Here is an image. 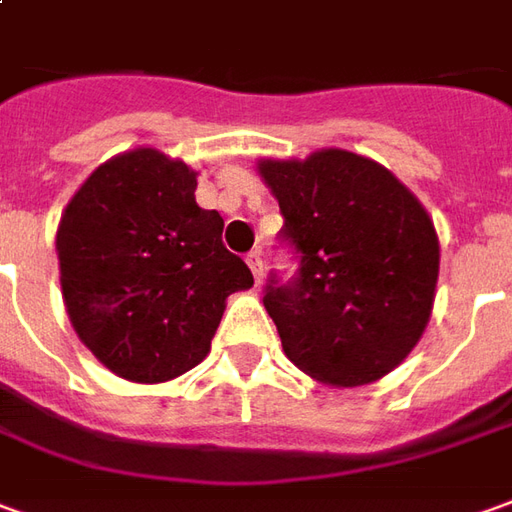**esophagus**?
I'll list each match as a JSON object with an SVG mask.
<instances>
[{"label": "esophagus", "mask_w": 512, "mask_h": 512, "mask_svg": "<svg viewBox=\"0 0 512 512\" xmlns=\"http://www.w3.org/2000/svg\"><path fill=\"white\" fill-rule=\"evenodd\" d=\"M248 267L250 273H253V278H256V284H262V276H264V262H262V250H253V253H248Z\"/></svg>", "instance_id": "esophagus-1"}]
</instances>
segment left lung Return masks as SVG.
Segmentation results:
<instances>
[{
	"label": "left lung",
	"instance_id": "8db88e82",
	"mask_svg": "<svg viewBox=\"0 0 512 512\" xmlns=\"http://www.w3.org/2000/svg\"><path fill=\"white\" fill-rule=\"evenodd\" d=\"M298 270L270 273L264 309L284 354L317 382L382 379L421 340L440 248L424 206L382 164L348 150L259 164Z\"/></svg>",
	"mask_w": 512,
	"mask_h": 512
}]
</instances>
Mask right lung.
<instances>
[{
    "label": "right lung",
    "mask_w": 512,
    "mask_h": 512,
    "mask_svg": "<svg viewBox=\"0 0 512 512\" xmlns=\"http://www.w3.org/2000/svg\"><path fill=\"white\" fill-rule=\"evenodd\" d=\"M197 172L153 147L105 161L69 200L58 267L77 337L116 376L167 382L209 354L225 298L253 287L195 203Z\"/></svg>",
    "instance_id": "obj_1"
}]
</instances>
